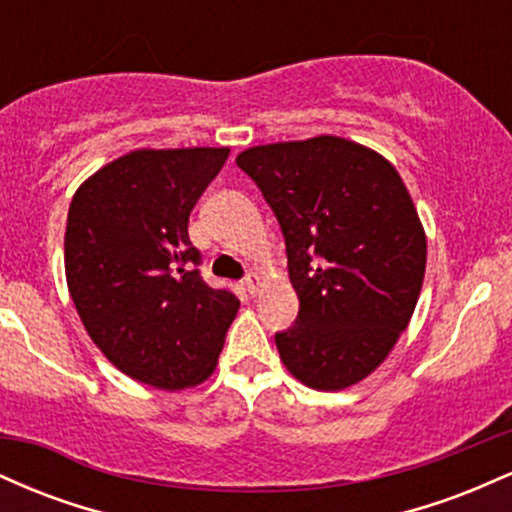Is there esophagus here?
Masks as SVG:
<instances>
[{
	"instance_id": "34e87169",
	"label": "esophagus",
	"mask_w": 512,
	"mask_h": 512,
	"mask_svg": "<svg viewBox=\"0 0 512 512\" xmlns=\"http://www.w3.org/2000/svg\"><path fill=\"white\" fill-rule=\"evenodd\" d=\"M245 289H248L250 296H257V293H260V289H262V276L250 272L248 276H245Z\"/></svg>"
}]
</instances>
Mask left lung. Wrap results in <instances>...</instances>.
I'll use <instances>...</instances> for the list:
<instances>
[{
  "label": "left lung",
  "instance_id": "8db88e82",
  "mask_svg": "<svg viewBox=\"0 0 512 512\" xmlns=\"http://www.w3.org/2000/svg\"><path fill=\"white\" fill-rule=\"evenodd\" d=\"M279 219L301 310L276 334L281 363L313 390L368 378L407 330L426 274V233L397 168L320 134L236 158Z\"/></svg>",
  "mask_w": 512,
  "mask_h": 512
}]
</instances>
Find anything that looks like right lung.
I'll use <instances>...</instances> for the list:
<instances>
[{
	"label": "right lung",
	"mask_w": 512,
	"mask_h": 512,
	"mask_svg": "<svg viewBox=\"0 0 512 512\" xmlns=\"http://www.w3.org/2000/svg\"><path fill=\"white\" fill-rule=\"evenodd\" d=\"M228 146L137 149L86 178L69 204L64 272L88 337L158 390L214 373L240 301L199 276L187 223Z\"/></svg>",
	"instance_id": "right-lung-1"
}]
</instances>
